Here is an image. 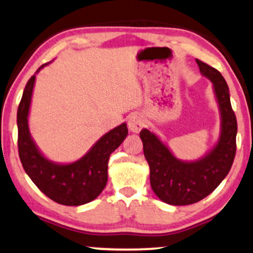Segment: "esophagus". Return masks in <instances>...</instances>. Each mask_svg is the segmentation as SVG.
I'll use <instances>...</instances> for the list:
<instances>
[{
	"label": "esophagus",
	"instance_id": "1",
	"mask_svg": "<svg viewBox=\"0 0 253 253\" xmlns=\"http://www.w3.org/2000/svg\"><path fill=\"white\" fill-rule=\"evenodd\" d=\"M145 126L144 117L138 112H135V114L130 115L129 120H127V126H129V130L131 132H139L142 129H143Z\"/></svg>",
	"mask_w": 253,
	"mask_h": 253
}]
</instances>
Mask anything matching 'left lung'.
<instances>
[{
  "instance_id": "8db88e82",
  "label": "left lung",
  "mask_w": 253,
  "mask_h": 253,
  "mask_svg": "<svg viewBox=\"0 0 253 253\" xmlns=\"http://www.w3.org/2000/svg\"><path fill=\"white\" fill-rule=\"evenodd\" d=\"M200 73L211 80L220 114V133L216 143L203 157L193 161L177 159L155 132L143 129L139 137L150 168V185L157 198L174 206L203 200L221 183L236 155L237 120L226 80L219 71L198 60Z\"/></svg>"
}]
</instances>
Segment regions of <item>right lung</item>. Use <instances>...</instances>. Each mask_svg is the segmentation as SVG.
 <instances>
[{
	"instance_id": "add662e5",
	"label": "right lung",
	"mask_w": 253,
	"mask_h": 253,
	"mask_svg": "<svg viewBox=\"0 0 253 253\" xmlns=\"http://www.w3.org/2000/svg\"><path fill=\"white\" fill-rule=\"evenodd\" d=\"M38 68L27 83L17 109L19 155L22 167L34 185L55 203L65 206H80L94 200L108 182L110 155L127 135L126 123L114 127L100 137L79 160L68 163L54 162L39 149L29 131V111Z\"/></svg>"
}]
</instances>
